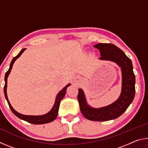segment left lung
<instances>
[{
    "instance_id": "left-lung-1",
    "label": "left lung",
    "mask_w": 148,
    "mask_h": 148,
    "mask_svg": "<svg viewBox=\"0 0 148 148\" xmlns=\"http://www.w3.org/2000/svg\"><path fill=\"white\" fill-rule=\"evenodd\" d=\"M101 53L99 59L113 61L121 67L122 88L119 97L114 103L100 108H94L87 103L84 91L78 89L77 101L82 114L86 119L95 121H106L116 119L131 104L135 95V76L132 61L121 49L112 44L95 45Z\"/></svg>"
}]
</instances>
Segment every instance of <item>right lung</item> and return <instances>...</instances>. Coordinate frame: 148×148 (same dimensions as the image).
I'll return each instance as SVG.
<instances>
[{"label": "right lung", "instance_id": "add662e5", "mask_svg": "<svg viewBox=\"0 0 148 148\" xmlns=\"http://www.w3.org/2000/svg\"><path fill=\"white\" fill-rule=\"evenodd\" d=\"M25 49H26L25 48L21 49V51L19 52V53L17 55L16 57H15L13 59H12L10 65V68L8 69V71L6 72V74H5V77H4L5 84H4V95H5V98H6L7 102H8L9 107L10 108L12 112H13L14 114L16 115L17 117H19V119H23V120H24V121H26L27 122L30 123L35 124V125H41V124L48 123L53 121L56 119L57 114H58L60 102H61V100L64 98V95H65V94H66L67 87H68L69 86H71V84H69L67 85V86H65L64 88L62 89L58 94H57L53 106V108H52V109L48 112V113H47L44 115H42V116H26V115H23L21 114L18 113V112L16 111V110H15L13 108H12V106H11V104H10V102L8 101V97H7V92H6L7 78H8V75L10 74V73L11 70L12 69V66H13L14 62L16 61V60L17 58H19V57L21 56V55L23 53V51Z\"/></svg>", "mask_w": 148, "mask_h": 148}]
</instances>
